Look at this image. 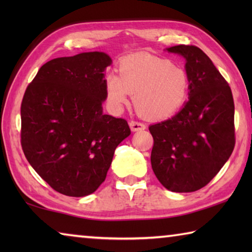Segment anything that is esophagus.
<instances>
[{
    "label": "esophagus",
    "instance_id": "obj_1",
    "mask_svg": "<svg viewBox=\"0 0 252 252\" xmlns=\"http://www.w3.org/2000/svg\"><path fill=\"white\" fill-rule=\"evenodd\" d=\"M129 126L131 127V130L135 132V131H140V130H144L146 129V125L142 122H139V121H130L129 122Z\"/></svg>",
    "mask_w": 252,
    "mask_h": 252
}]
</instances>
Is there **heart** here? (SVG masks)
Returning <instances> with one entry per match:
<instances>
[{
	"label": "heart",
	"instance_id": "obj_1",
	"mask_svg": "<svg viewBox=\"0 0 252 252\" xmlns=\"http://www.w3.org/2000/svg\"><path fill=\"white\" fill-rule=\"evenodd\" d=\"M119 75L105 78V95L111 110L121 112L133 94L135 109L144 118L162 120L177 113L189 95L187 71L167 59L139 54L123 59Z\"/></svg>",
	"mask_w": 252,
	"mask_h": 252
}]
</instances>
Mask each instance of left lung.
<instances>
[{
    "mask_svg": "<svg viewBox=\"0 0 252 252\" xmlns=\"http://www.w3.org/2000/svg\"><path fill=\"white\" fill-rule=\"evenodd\" d=\"M186 59L189 100L176 116L149 126L153 136L151 165L158 180L173 192L207 186L233 151L234 103L227 81L201 49H167Z\"/></svg>",
    "mask_w": 252,
    "mask_h": 252,
    "instance_id": "left-lung-1",
    "label": "left lung"
}]
</instances>
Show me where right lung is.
<instances>
[{
  "label": "right lung",
  "instance_id": "right-lung-1",
  "mask_svg": "<svg viewBox=\"0 0 252 252\" xmlns=\"http://www.w3.org/2000/svg\"><path fill=\"white\" fill-rule=\"evenodd\" d=\"M103 52L57 58L40 67L21 104V146L49 186L69 197L91 194L105 180L116 148L131 130L103 113Z\"/></svg>",
  "mask_w": 252,
  "mask_h": 252
}]
</instances>
